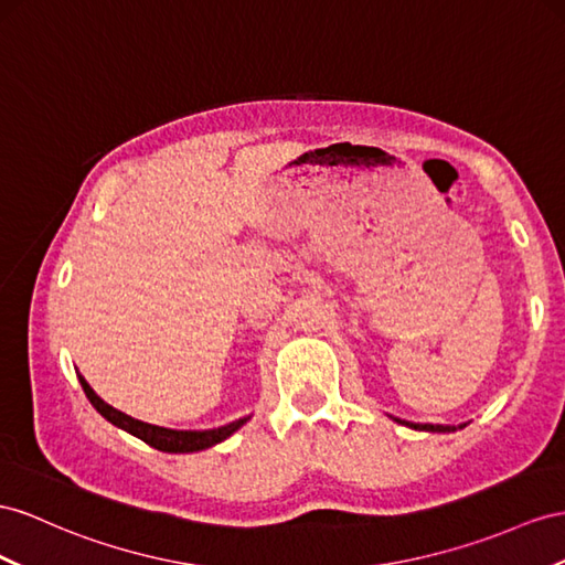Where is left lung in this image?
Here are the masks:
<instances>
[{"label": "left lung", "instance_id": "obj_1", "mask_svg": "<svg viewBox=\"0 0 565 565\" xmlns=\"http://www.w3.org/2000/svg\"><path fill=\"white\" fill-rule=\"evenodd\" d=\"M403 425H408L413 429H425V431H456L454 425H413V423H406V420H398Z\"/></svg>", "mask_w": 565, "mask_h": 565}]
</instances>
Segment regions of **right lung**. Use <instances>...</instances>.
Returning a JSON list of instances; mask_svg holds the SVG:
<instances>
[{"label": "right lung", "mask_w": 565, "mask_h": 565, "mask_svg": "<svg viewBox=\"0 0 565 565\" xmlns=\"http://www.w3.org/2000/svg\"><path fill=\"white\" fill-rule=\"evenodd\" d=\"M78 380H81V386H83L85 396L90 398V403L97 408L99 415H105L111 425L126 429L128 434H134V437L142 439L145 444H150L152 448H157V451H167V454L202 451V448H210L214 444L224 441L226 437H231V434H234L245 423V420H236V423H231L226 427L210 429V431H177V429H164V427L145 425L140 420H134V417L119 413L117 408L107 406V403L93 392L88 382H85L83 377H78Z\"/></svg>", "instance_id": "1"}]
</instances>
